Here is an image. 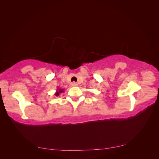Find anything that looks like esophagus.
Segmentation results:
<instances>
[{
    "label": "esophagus",
    "mask_w": 159,
    "mask_h": 159,
    "mask_svg": "<svg viewBox=\"0 0 159 159\" xmlns=\"http://www.w3.org/2000/svg\"><path fill=\"white\" fill-rule=\"evenodd\" d=\"M70 85L71 86V87H75V86L78 85V84H77L75 83V82H72V83H71Z\"/></svg>",
    "instance_id": "1"
}]
</instances>
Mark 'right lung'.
I'll list each match as a JSON object with an SVG mask.
<instances>
[{
    "label": "right lung",
    "instance_id": "right-lung-1",
    "mask_svg": "<svg viewBox=\"0 0 159 159\" xmlns=\"http://www.w3.org/2000/svg\"><path fill=\"white\" fill-rule=\"evenodd\" d=\"M64 89H61V88H57L56 93H55V95L56 96H59L60 93H64Z\"/></svg>",
    "mask_w": 159,
    "mask_h": 159
}]
</instances>
